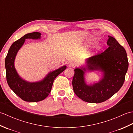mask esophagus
Masks as SVG:
<instances>
[{"instance_id":"1","label":"esophagus","mask_w":133,"mask_h":133,"mask_svg":"<svg viewBox=\"0 0 133 133\" xmlns=\"http://www.w3.org/2000/svg\"><path fill=\"white\" fill-rule=\"evenodd\" d=\"M69 66L70 67H72V68H74V67H75L76 66H77V64H76L75 62H70V63H69Z\"/></svg>"}]
</instances>
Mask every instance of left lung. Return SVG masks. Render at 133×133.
<instances>
[{
  "instance_id": "obj_1",
  "label": "left lung",
  "mask_w": 133,
  "mask_h": 133,
  "mask_svg": "<svg viewBox=\"0 0 133 133\" xmlns=\"http://www.w3.org/2000/svg\"><path fill=\"white\" fill-rule=\"evenodd\" d=\"M109 47L101 54L90 57L86 67L74 70L72 87L75 94L87 102L101 103L119 91L125 82L129 62L125 49L114 38L109 36ZM87 70L101 71L103 78L92 85H87L84 74Z\"/></svg>"
}]
</instances>
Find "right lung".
Wrapping results in <instances>:
<instances>
[{"label": "right lung", "instance_id": "1", "mask_svg": "<svg viewBox=\"0 0 133 133\" xmlns=\"http://www.w3.org/2000/svg\"><path fill=\"white\" fill-rule=\"evenodd\" d=\"M41 35V34L38 32L29 33L14 42L5 59L6 79L8 86L19 97L26 102H36L43 101L47 97L51 90L54 81L66 69V66H64L50 72L43 80L36 82H28L19 77L14 66L17 52L23 46L25 39H40Z\"/></svg>", "mask_w": 133, "mask_h": 133}]
</instances>
